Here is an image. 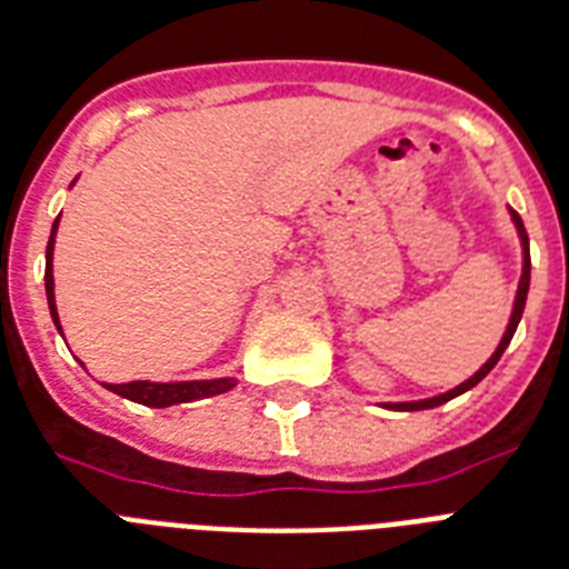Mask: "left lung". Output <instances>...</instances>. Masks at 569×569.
Listing matches in <instances>:
<instances>
[{
  "label": "left lung",
  "mask_w": 569,
  "mask_h": 569,
  "mask_svg": "<svg viewBox=\"0 0 569 569\" xmlns=\"http://www.w3.org/2000/svg\"><path fill=\"white\" fill-rule=\"evenodd\" d=\"M511 220H515V229H518L520 234V250H523V273H520V281H518V296H515V308H511V317H509V326H506V335L503 340H500V346L495 349V355L486 360V363L477 369V372L471 375L468 380H462L459 387L448 389V392H442V396H433V398H425V401H398V403H387L389 410H401V412H412V410H433V407H439V403L450 401V398L462 396V392H468V389H473L477 383H480L482 378H486L491 369L497 366V360L503 358L506 346L511 342V337H515V331H518V322L520 317H523V308H527V293H529V270H532V261H529V234L527 229H523V220H520V214L515 209H509Z\"/></svg>",
  "instance_id": "obj_1"
}]
</instances>
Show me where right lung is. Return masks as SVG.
<instances>
[{
  "instance_id": "add662e5",
  "label": "right lung",
  "mask_w": 569,
  "mask_h": 569,
  "mask_svg": "<svg viewBox=\"0 0 569 569\" xmlns=\"http://www.w3.org/2000/svg\"><path fill=\"white\" fill-rule=\"evenodd\" d=\"M60 214L54 220L49 234V247H46V299H49V311L54 326L63 335L58 317V305H54V273H51V258H54V234H58ZM83 366V363H81ZM238 380L234 378H211V380H177V383H157V380H130V383H101L116 396L127 398V401L144 403V407H171V403H186V401H200V398L220 396L229 392Z\"/></svg>"
}]
</instances>
